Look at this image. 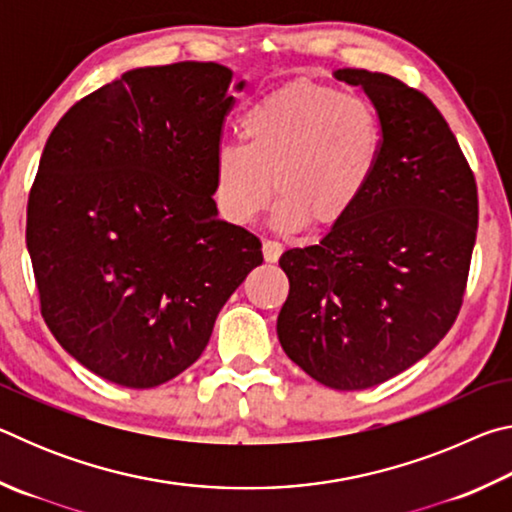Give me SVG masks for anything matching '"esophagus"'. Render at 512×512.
I'll list each match as a JSON object with an SVG mask.
<instances>
[{"label": "esophagus", "mask_w": 512, "mask_h": 512, "mask_svg": "<svg viewBox=\"0 0 512 512\" xmlns=\"http://www.w3.org/2000/svg\"><path fill=\"white\" fill-rule=\"evenodd\" d=\"M262 250H264V259H266V262H271V264H273V262H277V259H280L284 246L280 244V241L266 239L264 244H262Z\"/></svg>", "instance_id": "obj_1"}]
</instances>
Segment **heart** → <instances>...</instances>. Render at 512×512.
<instances>
[{"instance_id":"obj_1","label":"heart","mask_w":512,"mask_h":512,"mask_svg":"<svg viewBox=\"0 0 512 512\" xmlns=\"http://www.w3.org/2000/svg\"><path fill=\"white\" fill-rule=\"evenodd\" d=\"M244 146L214 155V198L237 225L253 223L275 194V223L323 232L357 210L375 180L384 128L368 99L327 85L291 83L239 117Z\"/></svg>"}]
</instances>
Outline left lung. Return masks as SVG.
I'll return each mask as SVG.
<instances>
[{"instance_id": "left-lung-1", "label": "left lung", "mask_w": 512, "mask_h": 512, "mask_svg": "<svg viewBox=\"0 0 512 512\" xmlns=\"http://www.w3.org/2000/svg\"><path fill=\"white\" fill-rule=\"evenodd\" d=\"M379 112L384 151L348 219L280 257L277 316L287 357L320 384L363 391L400 375L449 332L463 305L479 223L474 173L420 90L368 69H336Z\"/></svg>"}]
</instances>
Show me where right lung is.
Returning <instances> with one entry per match:
<instances>
[{
  "instance_id": "1",
  "label": "right lung",
  "mask_w": 512,
  "mask_h": 512,
  "mask_svg": "<svg viewBox=\"0 0 512 512\" xmlns=\"http://www.w3.org/2000/svg\"><path fill=\"white\" fill-rule=\"evenodd\" d=\"M230 81L194 60L131 69L74 103L42 151L27 207L42 318L112 384L153 388L192 366L264 262L212 198Z\"/></svg>"
}]
</instances>
